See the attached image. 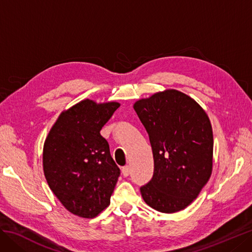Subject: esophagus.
<instances>
[{
    "instance_id": "34e87169",
    "label": "esophagus",
    "mask_w": 252,
    "mask_h": 252,
    "mask_svg": "<svg viewBox=\"0 0 252 252\" xmlns=\"http://www.w3.org/2000/svg\"><path fill=\"white\" fill-rule=\"evenodd\" d=\"M129 173H130V168H129V166H124L123 168H122V174H123V177H128Z\"/></svg>"
}]
</instances>
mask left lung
Returning <instances> with one entry per match:
<instances>
[{
    "mask_svg": "<svg viewBox=\"0 0 252 252\" xmlns=\"http://www.w3.org/2000/svg\"><path fill=\"white\" fill-rule=\"evenodd\" d=\"M133 108L146 128L154 154V177L140 188L143 200L159 212L185 209L212 173L213 133L206 111L175 89L141 98Z\"/></svg>",
    "mask_w": 252,
    "mask_h": 252,
    "instance_id": "1",
    "label": "left lung"
}]
</instances>
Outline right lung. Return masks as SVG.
<instances>
[{
  "label": "right lung",
  "mask_w": 252,
  "mask_h": 252,
  "mask_svg": "<svg viewBox=\"0 0 252 252\" xmlns=\"http://www.w3.org/2000/svg\"><path fill=\"white\" fill-rule=\"evenodd\" d=\"M120 103L83 100L61 112L44 143L49 188L72 215L95 218L110 204L120 169L101 135Z\"/></svg>",
  "instance_id": "right-lung-1"
}]
</instances>
